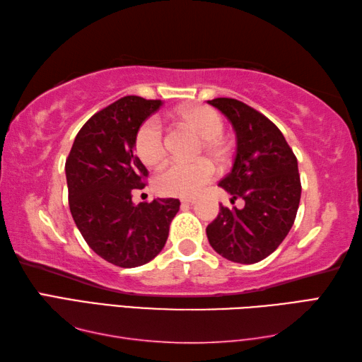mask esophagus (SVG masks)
<instances>
[{
  "label": "esophagus",
  "instance_id": "34e87169",
  "mask_svg": "<svg viewBox=\"0 0 362 362\" xmlns=\"http://www.w3.org/2000/svg\"><path fill=\"white\" fill-rule=\"evenodd\" d=\"M196 199H182V205H194Z\"/></svg>",
  "mask_w": 362,
  "mask_h": 362
}]
</instances>
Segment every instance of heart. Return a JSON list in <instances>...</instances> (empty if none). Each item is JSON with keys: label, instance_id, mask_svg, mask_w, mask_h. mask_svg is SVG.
<instances>
[{"label": "heart", "instance_id": "heart-1", "mask_svg": "<svg viewBox=\"0 0 362 362\" xmlns=\"http://www.w3.org/2000/svg\"><path fill=\"white\" fill-rule=\"evenodd\" d=\"M179 117L204 138V149L214 160L227 157L226 143L221 140L224 121L219 115L204 105L183 109ZM138 157L148 166H157L166 158V140L163 126L158 118L146 119L135 136ZM214 177V168L209 160L173 161L156 177V189L163 196L191 197L202 191Z\"/></svg>", "mask_w": 362, "mask_h": 362}]
</instances>
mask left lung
Returning <instances> with one entry per match:
<instances>
[{"mask_svg":"<svg viewBox=\"0 0 362 362\" xmlns=\"http://www.w3.org/2000/svg\"><path fill=\"white\" fill-rule=\"evenodd\" d=\"M232 122L236 134L233 168L219 187L243 199L244 209L219 206L206 227L211 247L233 263L253 264L279 247L294 224L302 194L297 158L280 129L238 99L209 101Z\"/></svg>","mask_w":362,"mask_h":362,"instance_id":"left-lung-1","label":"left lung"}]
</instances>
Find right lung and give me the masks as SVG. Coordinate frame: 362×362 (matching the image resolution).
Listing matches in <instances>:
<instances>
[{
    "instance_id": "1",
    "label": "right lung",
    "mask_w": 362,
    "mask_h": 362,
    "mask_svg": "<svg viewBox=\"0 0 362 362\" xmlns=\"http://www.w3.org/2000/svg\"><path fill=\"white\" fill-rule=\"evenodd\" d=\"M163 104L124 96L95 113L76 135L65 173L71 216L91 250L119 267L149 263L165 247L179 199L132 202L148 169L135 156L138 129Z\"/></svg>"
}]
</instances>
